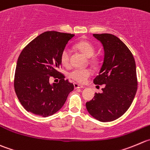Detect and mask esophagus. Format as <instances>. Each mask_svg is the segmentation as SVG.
<instances>
[{
	"label": "esophagus",
	"instance_id": "34e87169",
	"mask_svg": "<svg viewBox=\"0 0 150 150\" xmlns=\"http://www.w3.org/2000/svg\"><path fill=\"white\" fill-rule=\"evenodd\" d=\"M74 88H75V89H79V88H85L84 86L79 85V84H77V83H74Z\"/></svg>",
	"mask_w": 150,
	"mask_h": 150
}]
</instances>
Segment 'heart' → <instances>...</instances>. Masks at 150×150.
Listing matches in <instances>:
<instances>
[{"label":"heart","mask_w":150,"mask_h":150,"mask_svg":"<svg viewBox=\"0 0 150 150\" xmlns=\"http://www.w3.org/2000/svg\"><path fill=\"white\" fill-rule=\"evenodd\" d=\"M76 48L87 57H91L95 53V48L90 42L86 40H82L76 44ZM70 52L68 48H65L61 53L60 61L64 66L69 65ZM94 62V59H93ZM91 75V71L88 68L85 69H74L69 73V77L79 83H84Z\"/></svg>","instance_id":"1"}]
</instances>
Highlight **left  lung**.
Returning a JSON list of instances; mask_svg holds the SVG:
<instances>
[{
	"label": "left lung",
	"mask_w": 150,
	"mask_h": 150,
	"mask_svg": "<svg viewBox=\"0 0 150 150\" xmlns=\"http://www.w3.org/2000/svg\"><path fill=\"white\" fill-rule=\"evenodd\" d=\"M102 43L104 60L96 85H105L102 93H96L86 103L88 112L99 122H112L122 116L130 107L137 91L136 66L132 53L116 36L93 34Z\"/></svg>",
	"instance_id": "8db88e82"
}]
</instances>
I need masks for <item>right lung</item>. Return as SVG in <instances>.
<instances>
[{
    "label": "right lung",
    "instance_id": "1",
    "mask_svg": "<svg viewBox=\"0 0 150 150\" xmlns=\"http://www.w3.org/2000/svg\"><path fill=\"white\" fill-rule=\"evenodd\" d=\"M74 37L71 34L45 31L23 49L17 62L14 87L20 102L28 112L43 117L56 113L74 90V85L65 80L58 71L62 65L61 53ZM60 75L58 83H50V76Z\"/></svg>",
    "mask_w": 150,
    "mask_h": 150
}]
</instances>
